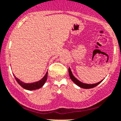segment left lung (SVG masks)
Wrapping results in <instances>:
<instances>
[{
    "label": "left lung",
    "mask_w": 121,
    "mask_h": 121,
    "mask_svg": "<svg viewBox=\"0 0 121 121\" xmlns=\"http://www.w3.org/2000/svg\"><path fill=\"white\" fill-rule=\"evenodd\" d=\"M69 75H70V77L71 79H72L73 82H75L76 85L78 86H79V87H81V88H83V89L93 88V87H95V86H97L98 84H100V82L103 81V80H102V81H99V82H97V83H95V84H86V83H83V82H81L80 81H79L78 79H76L75 76H73V75L72 74V71H71L70 68V67L69 68Z\"/></svg>",
    "instance_id": "8db88e82"
}]
</instances>
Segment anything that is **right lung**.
I'll list each match as a JSON object with an SVG mask.
<instances>
[{
	"mask_svg": "<svg viewBox=\"0 0 121 121\" xmlns=\"http://www.w3.org/2000/svg\"><path fill=\"white\" fill-rule=\"evenodd\" d=\"M47 76H48V72H46V75L44 76V77H43L42 79H40V81H37V82H32V83H24V82H22V81H21V80H19L18 78H16L15 76H14V77H15V79H16L17 83H18L21 87H23V88L25 89H27V90L32 91L35 90V89H40V87H42V86L44 85L45 82H46V79H47Z\"/></svg>",
	"mask_w": 121,
	"mask_h": 121,
	"instance_id": "right-lung-1",
	"label": "right lung"
}]
</instances>
